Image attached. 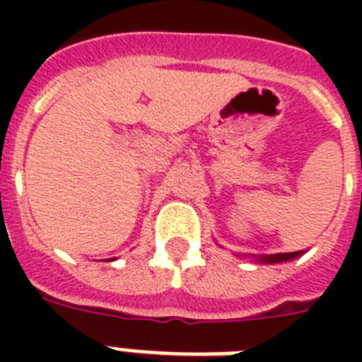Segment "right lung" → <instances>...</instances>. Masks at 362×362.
<instances>
[{
	"label": "right lung",
	"instance_id": "right-lung-1",
	"mask_svg": "<svg viewBox=\"0 0 362 362\" xmlns=\"http://www.w3.org/2000/svg\"><path fill=\"white\" fill-rule=\"evenodd\" d=\"M293 257H297V253H276V255L263 257V261H267V263H280V261H289Z\"/></svg>",
	"mask_w": 362,
	"mask_h": 362
}]
</instances>
